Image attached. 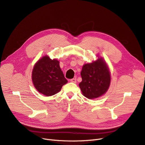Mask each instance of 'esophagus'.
Here are the masks:
<instances>
[{
	"mask_svg": "<svg viewBox=\"0 0 145 145\" xmlns=\"http://www.w3.org/2000/svg\"><path fill=\"white\" fill-rule=\"evenodd\" d=\"M70 81L72 83H76V78H73L72 79L70 80Z\"/></svg>",
	"mask_w": 145,
	"mask_h": 145,
	"instance_id": "34e87169",
	"label": "esophagus"
}]
</instances>
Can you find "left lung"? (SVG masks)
Returning <instances> with one entry per match:
<instances>
[{
	"label": "left lung",
	"instance_id": "1",
	"mask_svg": "<svg viewBox=\"0 0 145 145\" xmlns=\"http://www.w3.org/2000/svg\"><path fill=\"white\" fill-rule=\"evenodd\" d=\"M80 74L82 81L79 83V87L86 97L89 99L97 98L108 89L110 73L103 58L84 65Z\"/></svg>",
	"mask_w": 145,
	"mask_h": 145
}]
</instances>
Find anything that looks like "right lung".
Segmentation results:
<instances>
[{
	"instance_id": "1",
	"label": "right lung",
	"mask_w": 145,
	"mask_h": 145,
	"mask_svg": "<svg viewBox=\"0 0 145 145\" xmlns=\"http://www.w3.org/2000/svg\"><path fill=\"white\" fill-rule=\"evenodd\" d=\"M32 80L35 89L46 96L58 93L62 86L67 83L59 66V62L42 57L34 66Z\"/></svg>"
}]
</instances>
